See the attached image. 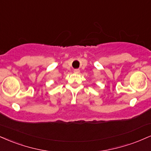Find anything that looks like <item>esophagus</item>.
<instances>
[{
	"mask_svg": "<svg viewBox=\"0 0 151 151\" xmlns=\"http://www.w3.org/2000/svg\"><path fill=\"white\" fill-rule=\"evenodd\" d=\"M74 73H76V74H78V73H79V72H80V70H79V69H75V70H74Z\"/></svg>",
	"mask_w": 151,
	"mask_h": 151,
	"instance_id": "34e87169",
	"label": "esophagus"
}]
</instances>
